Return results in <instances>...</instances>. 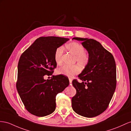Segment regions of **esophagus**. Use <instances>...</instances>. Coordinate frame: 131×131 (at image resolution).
<instances>
[{"instance_id":"esophagus-1","label":"esophagus","mask_w":131,"mask_h":131,"mask_svg":"<svg viewBox=\"0 0 131 131\" xmlns=\"http://www.w3.org/2000/svg\"><path fill=\"white\" fill-rule=\"evenodd\" d=\"M69 82H70V84H71V83H72V79L69 78Z\"/></svg>"}]
</instances>
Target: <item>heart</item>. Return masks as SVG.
Wrapping results in <instances>:
<instances>
[{"label": "heart", "mask_w": 131, "mask_h": 131, "mask_svg": "<svg viewBox=\"0 0 131 131\" xmlns=\"http://www.w3.org/2000/svg\"><path fill=\"white\" fill-rule=\"evenodd\" d=\"M66 48L69 51L75 55V61L81 67H85L88 64L90 60L89 53L85 52V48L80 43L76 42H72L68 43ZM63 52L62 47H59L55 50L54 53V59L58 65L62 64V56ZM80 71V69L78 65L68 66L64 65L57 70L58 74L63 75L69 77L74 76Z\"/></svg>", "instance_id": "heart-1"}]
</instances>
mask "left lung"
<instances>
[{
    "mask_svg": "<svg viewBox=\"0 0 131 131\" xmlns=\"http://www.w3.org/2000/svg\"><path fill=\"white\" fill-rule=\"evenodd\" d=\"M82 41L90 60L79 75L80 83L72 81L76 95L72 98L73 110L85 117H94L107 108L116 88V66L112 53L95 40L73 38Z\"/></svg>",
    "mask_w": 131,
    "mask_h": 131,
    "instance_id": "8db88e82",
    "label": "left lung"
}]
</instances>
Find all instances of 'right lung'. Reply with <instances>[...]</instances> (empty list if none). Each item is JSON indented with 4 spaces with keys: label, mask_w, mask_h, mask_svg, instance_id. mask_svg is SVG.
Masks as SVG:
<instances>
[{
    "label": "right lung",
    "mask_w": 131,
    "mask_h": 131,
    "mask_svg": "<svg viewBox=\"0 0 131 131\" xmlns=\"http://www.w3.org/2000/svg\"><path fill=\"white\" fill-rule=\"evenodd\" d=\"M69 40L56 36L40 37L23 52L18 65L16 86L26 110L38 117L48 116L56 108V96L69 85L67 76L52 75L57 63L55 50Z\"/></svg>",
    "instance_id": "add662e5"
}]
</instances>
